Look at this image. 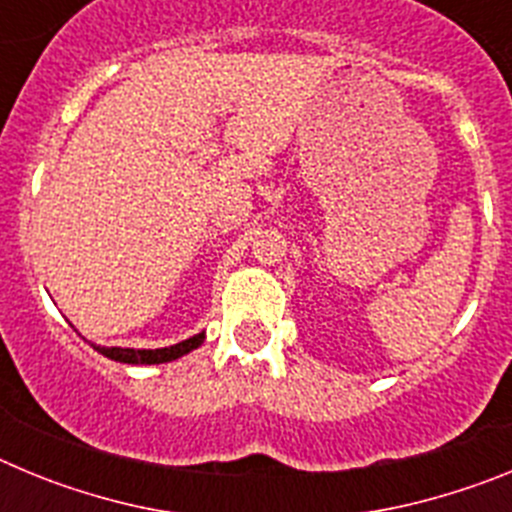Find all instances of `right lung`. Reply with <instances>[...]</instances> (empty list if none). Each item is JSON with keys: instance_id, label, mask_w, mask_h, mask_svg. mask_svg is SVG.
<instances>
[{"instance_id": "add662e5", "label": "right lung", "mask_w": 512, "mask_h": 512, "mask_svg": "<svg viewBox=\"0 0 512 512\" xmlns=\"http://www.w3.org/2000/svg\"><path fill=\"white\" fill-rule=\"evenodd\" d=\"M205 341V333H197V336L187 338L182 343H174L169 348H102L94 346L102 356L112 361H120V364H166V361H174L179 356L189 354L194 348H200Z\"/></svg>"}]
</instances>
